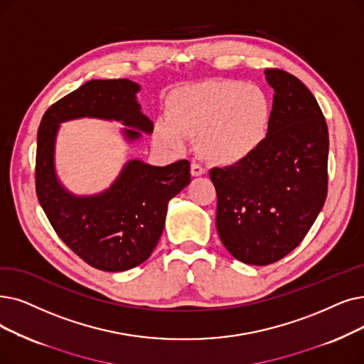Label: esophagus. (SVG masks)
Here are the masks:
<instances>
[{"instance_id":"34e87169","label":"esophagus","mask_w":364,"mask_h":364,"mask_svg":"<svg viewBox=\"0 0 364 364\" xmlns=\"http://www.w3.org/2000/svg\"><path fill=\"white\" fill-rule=\"evenodd\" d=\"M191 172H192V176L193 177H199V176H202V173L205 172V169L199 165V164H192V166H191Z\"/></svg>"}]
</instances>
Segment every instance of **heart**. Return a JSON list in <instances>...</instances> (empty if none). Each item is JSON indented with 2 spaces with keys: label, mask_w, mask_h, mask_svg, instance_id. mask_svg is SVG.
Segmentation results:
<instances>
[{
  "label": "heart",
  "mask_w": 364,
  "mask_h": 364,
  "mask_svg": "<svg viewBox=\"0 0 364 364\" xmlns=\"http://www.w3.org/2000/svg\"><path fill=\"white\" fill-rule=\"evenodd\" d=\"M271 114V101L260 87L214 80L172 93L165 104V117L154 122L153 135L173 151L186 147V138H196L203 159L230 166L260 147Z\"/></svg>",
  "instance_id": "obj_1"
}]
</instances>
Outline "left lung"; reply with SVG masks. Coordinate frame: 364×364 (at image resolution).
Returning a JSON list of instances; mask_svg holds the SVG:
<instances>
[{
	"label": "left lung",
	"instance_id": "left-lung-1",
	"mask_svg": "<svg viewBox=\"0 0 364 364\" xmlns=\"http://www.w3.org/2000/svg\"><path fill=\"white\" fill-rule=\"evenodd\" d=\"M264 74L275 92L264 141L245 161L210 171L220 240L235 259L256 266L302 242L327 196L328 131L317 100L286 71Z\"/></svg>",
	"mask_w": 364,
	"mask_h": 364
}]
</instances>
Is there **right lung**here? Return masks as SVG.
<instances>
[{"label":"right lung","mask_w":364,"mask_h":364,"mask_svg":"<svg viewBox=\"0 0 364 364\" xmlns=\"http://www.w3.org/2000/svg\"><path fill=\"white\" fill-rule=\"evenodd\" d=\"M139 86L128 78L90 80L44 113L37 134L36 191L52 228L75 255L105 272L128 271L146 262L164 232L168 202L191 183V162L153 166L129 161L107 191L77 196L55 171L59 123L80 117L117 120L128 141L151 134V120L136 102Z\"/></svg>","instance_id":"add662e5"}]
</instances>
